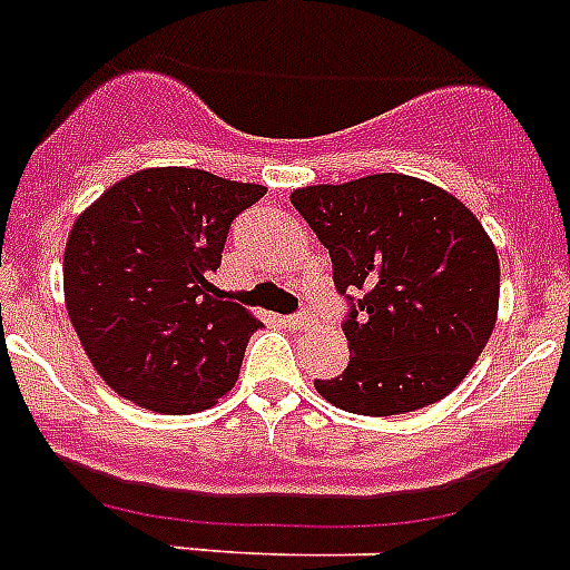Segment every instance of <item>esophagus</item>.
<instances>
[{
    "instance_id": "34e87169",
    "label": "esophagus",
    "mask_w": 570,
    "mask_h": 570,
    "mask_svg": "<svg viewBox=\"0 0 570 570\" xmlns=\"http://www.w3.org/2000/svg\"><path fill=\"white\" fill-rule=\"evenodd\" d=\"M284 322L289 324V330H304L313 318H309V313H298V315H286Z\"/></svg>"
}]
</instances>
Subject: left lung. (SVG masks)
<instances>
[{
  "instance_id": "obj_1",
  "label": "left lung",
  "mask_w": 570,
  "mask_h": 570,
  "mask_svg": "<svg viewBox=\"0 0 570 570\" xmlns=\"http://www.w3.org/2000/svg\"><path fill=\"white\" fill-rule=\"evenodd\" d=\"M353 292L351 362L315 391L351 414L391 417L458 389L499 315V252L475 214L432 181L374 174L289 194Z\"/></svg>"
}]
</instances>
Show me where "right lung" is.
Masks as SVG:
<instances>
[{
    "instance_id": "obj_1",
    "label": "right lung",
    "mask_w": 570,
    "mask_h": 570,
    "mask_svg": "<svg viewBox=\"0 0 570 570\" xmlns=\"http://www.w3.org/2000/svg\"><path fill=\"white\" fill-rule=\"evenodd\" d=\"M263 194L196 167H147L75 219L66 309L115 394L159 414H194L234 389L261 322L212 275L232 219Z\"/></svg>"
}]
</instances>
